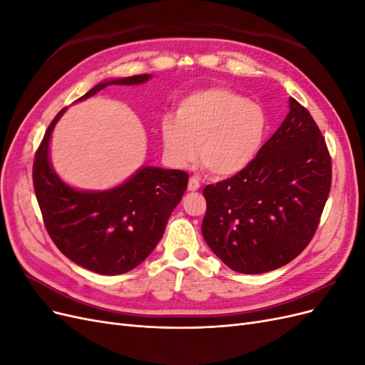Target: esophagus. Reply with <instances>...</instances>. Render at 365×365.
Returning <instances> with one entry per match:
<instances>
[{
    "label": "esophagus",
    "instance_id": "obj_1",
    "mask_svg": "<svg viewBox=\"0 0 365 365\" xmlns=\"http://www.w3.org/2000/svg\"><path fill=\"white\" fill-rule=\"evenodd\" d=\"M200 187H201L200 180H197L196 176H192V178L189 180V190L190 192H196V190H200Z\"/></svg>",
    "mask_w": 365,
    "mask_h": 365
}]
</instances>
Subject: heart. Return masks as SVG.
I'll return each instance as SVG.
<instances>
[{
	"label": "heart",
	"mask_w": 365,
	"mask_h": 365,
	"mask_svg": "<svg viewBox=\"0 0 365 365\" xmlns=\"http://www.w3.org/2000/svg\"><path fill=\"white\" fill-rule=\"evenodd\" d=\"M268 130L259 103L228 88H207L180 102L176 117L160 121L163 155L175 169H185L197 157L217 176H233L254 161Z\"/></svg>",
	"instance_id": "1"
}]
</instances>
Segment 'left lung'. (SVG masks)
Here are the masks:
<instances>
[{
	"mask_svg": "<svg viewBox=\"0 0 365 365\" xmlns=\"http://www.w3.org/2000/svg\"><path fill=\"white\" fill-rule=\"evenodd\" d=\"M332 182L326 141L306 108L289 113L247 169L204 189L202 236L228 268L274 271L315 235Z\"/></svg>",
	"mask_w": 365,
	"mask_h": 365,
	"instance_id": "left-lung-1",
	"label": "left lung"
}]
</instances>
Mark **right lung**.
Listing matches in <instances>:
<instances>
[{
  "label": "right lung",
  "instance_id": "right-lung-1",
  "mask_svg": "<svg viewBox=\"0 0 365 365\" xmlns=\"http://www.w3.org/2000/svg\"><path fill=\"white\" fill-rule=\"evenodd\" d=\"M152 74L103 81L76 102L108 85H141ZM67 111L54 117L33 163V185L50 237L63 256L103 275L125 274L145 260L161 240L173 208L187 189L189 175L143 165L108 190H81L61 180L50 160L53 129Z\"/></svg>",
  "mask_w": 365,
  "mask_h": 365
}]
</instances>
